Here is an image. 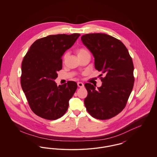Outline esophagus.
I'll return each instance as SVG.
<instances>
[{
	"label": "esophagus",
	"mask_w": 157,
	"mask_h": 157,
	"mask_svg": "<svg viewBox=\"0 0 157 157\" xmlns=\"http://www.w3.org/2000/svg\"><path fill=\"white\" fill-rule=\"evenodd\" d=\"M78 87H79V88H82V87H83V86H84V85H83V83H82V82H78Z\"/></svg>",
	"instance_id": "34e87169"
}]
</instances>
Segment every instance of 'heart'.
I'll list each match as a JSON object with an SVG mask.
<instances>
[{"mask_svg":"<svg viewBox=\"0 0 157 157\" xmlns=\"http://www.w3.org/2000/svg\"><path fill=\"white\" fill-rule=\"evenodd\" d=\"M76 52L77 53V55L79 57H82L83 56H85V55H90V52L89 51L85 49V48H78L76 50ZM67 53H66L64 56H63V59H66V58L67 57Z\"/></svg>","mask_w":157,"mask_h":157,"instance_id":"obj_1","label":"heart"}]
</instances>
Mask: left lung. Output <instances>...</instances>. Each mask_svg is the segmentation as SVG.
Wrapping results in <instances>:
<instances>
[{"instance_id": "1", "label": "left lung", "mask_w": 157, "mask_h": 157, "mask_svg": "<svg viewBox=\"0 0 157 157\" xmlns=\"http://www.w3.org/2000/svg\"><path fill=\"white\" fill-rule=\"evenodd\" d=\"M95 58V67L104 75L101 87L85 84L87 111L99 120L110 119L125 107L134 83V65L128 51L120 40L105 33H90L81 37ZM102 74L99 75L101 76Z\"/></svg>"}]
</instances>
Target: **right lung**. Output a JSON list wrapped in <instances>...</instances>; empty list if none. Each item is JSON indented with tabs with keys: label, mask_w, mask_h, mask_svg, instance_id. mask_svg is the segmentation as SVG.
Here are the masks:
<instances>
[{
	"label": "right lung",
	"mask_w": 157,
	"mask_h": 157,
	"mask_svg": "<svg viewBox=\"0 0 157 157\" xmlns=\"http://www.w3.org/2000/svg\"><path fill=\"white\" fill-rule=\"evenodd\" d=\"M79 33L49 35L31 45L22 63L21 86L32 111L46 120H55L67 112L77 83L57 86L55 79L62 68V56Z\"/></svg>",
	"instance_id": "add662e5"
}]
</instances>
